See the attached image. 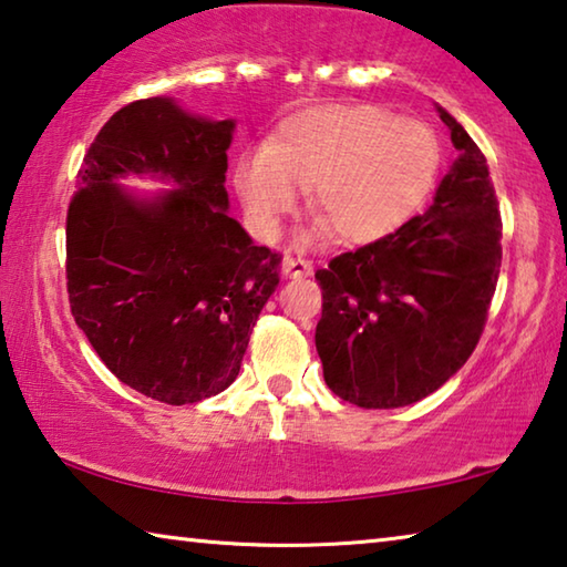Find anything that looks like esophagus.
<instances>
[{"label":"esophagus","mask_w":567,"mask_h":567,"mask_svg":"<svg viewBox=\"0 0 567 567\" xmlns=\"http://www.w3.org/2000/svg\"><path fill=\"white\" fill-rule=\"evenodd\" d=\"M310 272H312V265L302 260V257L287 255L282 260V275L285 277H302V275H310Z\"/></svg>","instance_id":"34e87169"}]
</instances>
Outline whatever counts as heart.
Wrapping results in <instances>:
<instances>
[{
    "label": "heart",
    "mask_w": 567,
    "mask_h": 567,
    "mask_svg": "<svg viewBox=\"0 0 567 567\" xmlns=\"http://www.w3.org/2000/svg\"><path fill=\"white\" fill-rule=\"evenodd\" d=\"M437 134L425 122L398 117L378 104H330L295 114L270 147L239 162L235 182L255 229L270 237L312 189L322 223L312 243L334 229L344 245H372L408 223L435 187Z\"/></svg>",
    "instance_id": "1"
}]
</instances>
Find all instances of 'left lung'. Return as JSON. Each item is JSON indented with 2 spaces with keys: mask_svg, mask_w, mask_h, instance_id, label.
Listing matches in <instances>:
<instances>
[{
  "mask_svg": "<svg viewBox=\"0 0 567 567\" xmlns=\"http://www.w3.org/2000/svg\"><path fill=\"white\" fill-rule=\"evenodd\" d=\"M460 152L425 215L315 272V344L334 395L405 408L463 368L483 334L503 260V223L485 155L437 107Z\"/></svg>",
  "mask_w": 567,
  "mask_h": 567,
  "instance_id": "1",
  "label": "left lung"
}]
</instances>
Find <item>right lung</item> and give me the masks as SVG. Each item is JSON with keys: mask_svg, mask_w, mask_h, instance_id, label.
Listing matches in <instances>:
<instances>
[{"mask_svg": "<svg viewBox=\"0 0 567 567\" xmlns=\"http://www.w3.org/2000/svg\"><path fill=\"white\" fill-rule=\"evenodd\" d=\"M233 132L172 97L132 102L94 137L66 213L74 322L112 375L167 405L233 385L280 282V255L229 217ZM127 176L173 189L142 196Z\"/></svg>", "mask_w": 567, "mask_h": 567, "instance_id": "1", "label": "right lung"}]
</instances>
